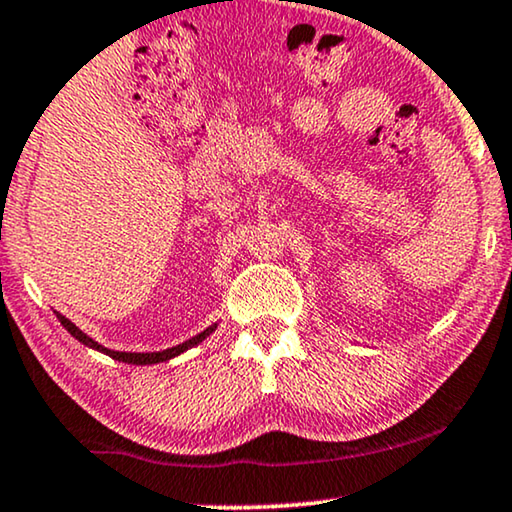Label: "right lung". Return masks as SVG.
I'll return each mask as SVG.
<instances>
[{"label":"right lung","mask_w":512,"mask_h":512,"mask_svg":"<svg viewBox=\"0 0 512 512\" xmlns=\"http://www.w3.org/2000/svg\"><path fill=\"white\" fill-rule=\"evenodd\" d=\"M55 317H58V319H60V324L65 326L67 331L72 333L76 340L83 342V345H86V347H90V349H97V352L107 354V356H111V359H116V361L132 363V366H149V363H163V361H170V359H174V356L184 354L186 349H191V347H195V345H200V342L205 340L207 335L212 333L214 328H216V324H214V326H209V328H205V331H202V333L195 335V338L186 340V342H181V345H177V347L163 349V352H139V354H137V352H114V349H107V347H102L100 342H95L93 338H88V335L83 333L79 326L72 324V321H69L67 317H62L60 312H55Z\"/></svg>","instance_id":"add662e5"}]
</instances>
